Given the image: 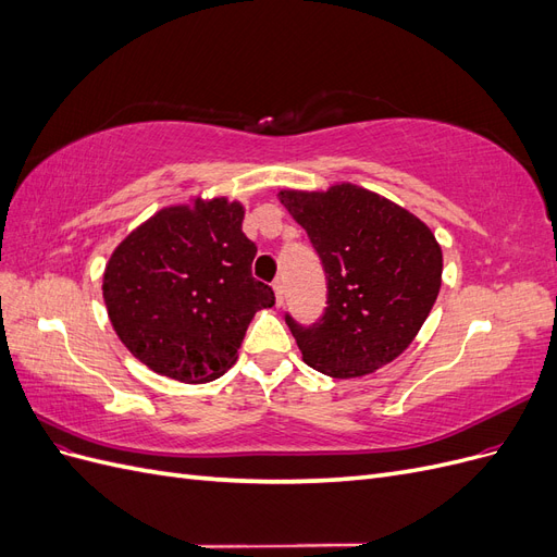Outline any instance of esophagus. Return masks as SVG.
<instances>
[{"label": "esophagus", "mask_w": 557, "mask_h": 557, "mask_svg": "<svg viewBox=\"0 0 557 557\" xmlns=\"http://www.w3.org/2000/svg\"><path fill=\"white\" fill-rule=\"evenodd\" d=\"M272 288H274V293H276V305L281 307V305H283V283L276 278Z\"/></svg>", "instance_id": "1"}]
</instances>
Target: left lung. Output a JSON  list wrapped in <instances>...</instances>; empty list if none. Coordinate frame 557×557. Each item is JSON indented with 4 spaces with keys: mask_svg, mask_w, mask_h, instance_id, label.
I'll list each match as a JSON object with an SVG mask.
<instances>
[{
    "mask_svg": "<svg viewBox=\"0 0 557 557\" xmlns=\"http://www.w3.org/2000/svg\"><path fill=\"white\" fill-rule=\"evenodd\" d=\"M307 230L327 278V307L305 327L285 315L301 360L332 379H358L409 348L442 288V246L432 230L360 185L325 193L281 190Z\"/></svg>",
    "mask_w": 557,
    "mask_h": 557,
    "instance_id": "obj_1",
    "label": "left lung"
}]
</instances>
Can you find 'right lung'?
<instances>
[{
  "label": "right lung",
  "mask_w": 557,
  "mask_h": 557,
  "mask_svg": "<svg viewBox=\"0 0 557 557\" xmlns=\"http://www.w3.org/2000/svg\"><path fill=\"white\" fill-rule=\"evenodd\" d=\"M244 207L225 197L166 207L117 244L104 269V305L127 350L181 383H209L237 362L248 323L274 307L250 274L258 246Z\"/></svg>",
  "instance_id": "obj_1"
}]
</instances>
